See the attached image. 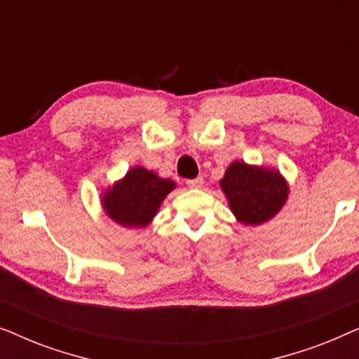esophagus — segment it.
Instances as JSON below:
<instances>
[{"instance_id": "1", "label": "esophagus", "mask_w": 359, "mask_h": 359, "mask_svg": "<svg viewBox=\"0 0 359 359\" xmlns=\"http://www.w3.org/2000/svg\"><path fill=\"white\" fill-rule=\"evenodd\" d=\"M186 184H188L191 189H201L204 186V180L203 178H194V180H189Z\"/></svg>"}]
</instances>
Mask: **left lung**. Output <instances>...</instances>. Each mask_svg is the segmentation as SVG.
Listing matches in <instances>:
<instances>
[{
  "mask_svg": "<svg viewBox=\"0 0 359 359\" xmlns=\"http://www.w3.org/2000/svg\"><path fill=\"white\" fill-rule=\"evenodd\" d=\"M219 184L235 219L252 227L276 217L289 196V184L281 171L242 160L227 166Z\"/></svg>",
  "mask_w": 359,
  "mask_h": 359,
  "instance_id": "8db88e82",
  "label": "left lung"
}]
</instances>
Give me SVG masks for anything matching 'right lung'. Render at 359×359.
Returning a JSON list of instances; mask_svg holds the SVG:
<instances>
[{
	"label": "right lung",
	"instance_id": "1",
	"mask_svg": "<svg viewBox=\"0 0 359 359\" xmlns=\"http://www.w3.org/2000/svg\"><path fill=\"white\" fill-rule=\"evenodd\" d=\"M175 188L173 180L161 178L144 166H132L121 180L102 191L101 208L121 227L145 229Z\"/></svg>",
	"mask_w": 359,
	"mask_h": 359
}]
</instances>
